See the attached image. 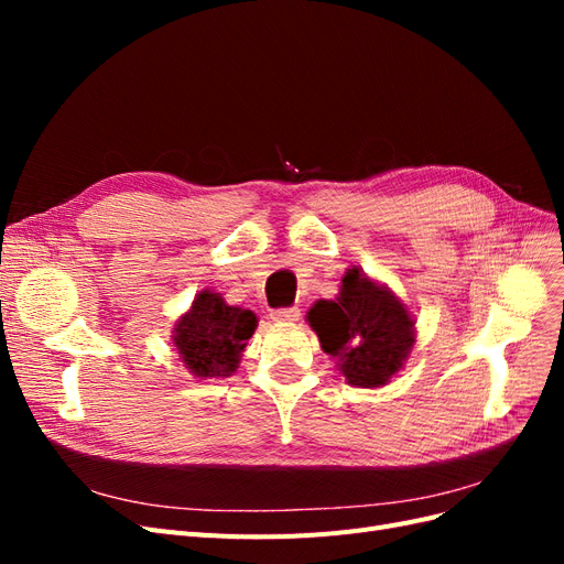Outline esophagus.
Returning <instances> with one entry per match:
<instances>
[{
  "label": "esophagus",
  "mask_w": 564,
  "mask_h": 564,
  "mask_svg": "<svg viewBox=\"0 0 564 564\" xmlns=\"http://www.w3.org/2000/svg\"><path fill=\"white\" fill-rule=\"evenodd\" d=\"M301 315V311L296 308V305H292V308H275L270 313V319L272 322H296Z\"/></svg>",
  "instance_id": "obj_1"
}]
</instances>
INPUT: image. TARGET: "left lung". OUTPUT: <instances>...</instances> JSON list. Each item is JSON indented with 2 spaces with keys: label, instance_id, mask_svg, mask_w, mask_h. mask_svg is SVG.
I'll list each match as a JSON object with an SVG mask.
<instances>
[{
  "label": "left lung",
  "instance_id": "8db88e82",
  "mask_svg": "<svg viewBox=\"0 0 564 564\" xmlns=\"http://www.w3.org/2000/svg\"><path fill=\"white\" fill-rule=\"evenodd\" d=\"M308 322L352 386H383L414 346V319L404 305L357 268L344 275L336 301L313 305Z\"/></svg>",
  "mask_w": 564,
  "mask_h": 564
}]
</instances>
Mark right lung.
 Wrapping results in <instances>:
<instances>
[{"mask_svg":"<svg viewBox=\"0 0 564 564\" xmlns=\"http://www.w3.org/2000/svg\"><path fill=\"white\" fill-rule=\"evenodd\" d=\"M256 329L251 311L228 305L218 294L202 292L176 324L174 344L195 377H230Z\"/></svg>","mask_w":564,"mask_h":564,"instance_id":"1","label":"right lung"}]
</instances>
